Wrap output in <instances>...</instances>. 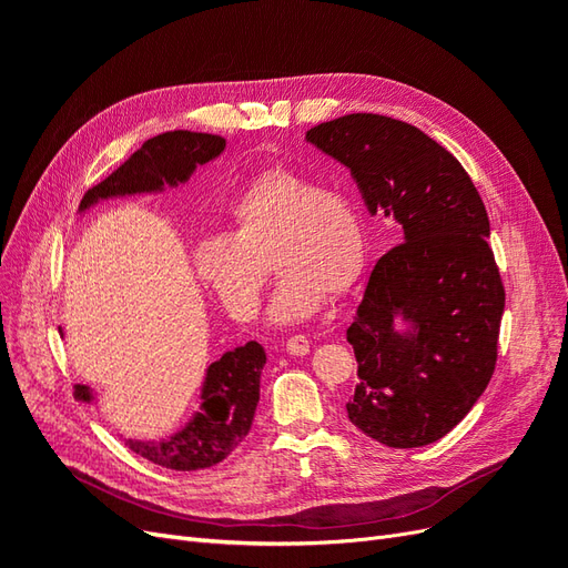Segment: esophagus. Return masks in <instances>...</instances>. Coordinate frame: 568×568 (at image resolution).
Here are the masks:
<instances>
[{"mask_svg": "<svg viewBox=\"0 0 568 568\" xmlns=\"http://www.w3.org/2000/svg\"><path fill=\"white\" fill-rule=\"evenodd\" d=\"M307 348H311V343H307V338L301 336V334L286 338V353L288 355H305Z\"/></svg>", "mask_w": 568, "mask_h": 568, "instance_id": "obj_1", "label": "esophagus"}]
</instances>
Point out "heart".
<instances>
[{
  "instance_id": "obj_1",
  "label": "heart",
  "mask_w": 568,
  "mask_h": 568,
  "mask_svg": "<svg viewBox=\"0 0 568 568\" xmlns=\"http://www.w3.org/2000/svg\"><path fill=\"white\" fill-rule=\"evenodd\" d=\"M227 234L196 246L194 265L225 311L253 320L270 267L282 274L270 317L298 322L338 298L365 270V227L355 203L288 168L253 178L227 211Z\"/></svg>"
}]
</instances>
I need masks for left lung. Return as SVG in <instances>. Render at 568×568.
<instances>
[{"mask_svg": "<svg viewBox=\"0 0 568 568\" xmlns=\"http://www.w3.org/2000/svg\"><path fill=\"white\" fill-rule=\"evenodd\" d=\"M305 140L351 168L369 213L393 215L405 239L376 261L348 326L359 379L348 419L388 448L436 443L497 363L505 284L486 205L453 153L403 120L351 113ZM395 314L416 332L393 331Z\"/></svg>", "mask_w": 568, "mask_h": 568, "instance_id": "8db88e82", "label": "left lung"}]
</instances>
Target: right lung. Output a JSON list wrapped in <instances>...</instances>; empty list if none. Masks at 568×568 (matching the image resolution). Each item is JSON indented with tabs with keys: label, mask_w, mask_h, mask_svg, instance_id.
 I'll use <instances>...</instances> for the list:
<instances>
[{
	"label": "right lung",
	"mask_w": 568,
	"mask_h": 568,
	"mask_svg": "<svg viewBox=\"0 0 568 568\" xmlns=\"http://www.w3.org/2000/svg\"><path fill=\"white\" fill-rule=\"evenodd\" d=\"M222 149H225V136L209 132L175 130L151 136L113 175L88 189L80 209H88L97 199L156 192L163 184L184 182L196 165L209 163ZM263 365L265 351L255 341L225 353L209 367L201 393L203 409L184 432L163 443L130 440V448L159 467L175 471L215 467L251 432L255 405L261 398ZM75 395L80 400H90L88 386H75Z\"/></svg>",
	"instance_id": "1"
}]
</instances>
